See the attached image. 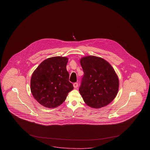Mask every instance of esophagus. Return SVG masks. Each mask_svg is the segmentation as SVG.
Masks as SVG:
<instances>
[{
  "mask_svg": "<svg viewBox=\"0 0 150 150\" xmlns=\"http://www.w3.org/2000/svg\"><path fill=\"white\" fill-rule=\"evenodd\" d=\"M73 86H74V88H77V86H78V83H74L73 84Z\"/></svg>",
  "mask_w": 150,
  "mask_h": 150,
  "instance_id": "esophagus-1",
  "label": "esophagus"
}]
</instances>
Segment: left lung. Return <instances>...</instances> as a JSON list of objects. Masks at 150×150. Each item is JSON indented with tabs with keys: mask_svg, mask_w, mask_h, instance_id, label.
Masks as SVG:
<instances>
[{
	"mask_svg": "<svg viewBox=\"0 0 150 150\" xmlns=\"http://www.w3.org/2000/svg\"><path fill=\"white\" fill-rule=\"evenodd\" d=\"M84 71L79 92L89 107L107 106L115 98L119 80L114 69L103 58L88 56L80 60Z\"/></svg>",
	"mask_w": 150,
	"mask_h": 150,
	"instance_id": "obj_1",
	"label": "left lung"
}]
</instances>
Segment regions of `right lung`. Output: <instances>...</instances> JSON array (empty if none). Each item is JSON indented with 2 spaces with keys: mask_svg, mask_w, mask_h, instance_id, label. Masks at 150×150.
Wrapping results in <instances>:
<instances>
[{
  "mask_svg": "<svg viewBox=\"0 0 150 150\" xmlns=\"http://www.w3.org/2000/svg\"><path fill=\"white\" fill-rule=\"evenodd\" d=\"M68 58L55 57L43 61L32 74L30 90L35 99L43 106L61 105L68 93L73 89L66 70Z\"/></svg>",
  "mask_w": 150,
  "mask_h": 150,
  "instance_id": "obj_1",
  "label": "right lung"
}]
</instances>
